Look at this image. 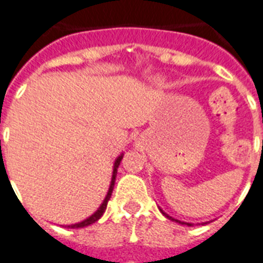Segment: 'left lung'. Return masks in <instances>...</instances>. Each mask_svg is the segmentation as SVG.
<instances>
[{"label": "left lung", "instance_id": "left-lung-1", "mask_svg": "<svg viewBox=\"0 0 263 263\" xmlns=\"http://www.w3.org/2000/svg\"><path fill=\"white\" fill-rule=\"evenodd\" d=\"M163 214H164V215H165V216H167V218H170V219L175 220V219H174V218H171V216H170V215H167V214H165V212H163ZM176 222H179V220H176ZM179 223H183V222H179ZM185 225H189V226H192V223H185Z\"/></svg>", "mask_w": 263, "mask_h": 263}]
</instances>
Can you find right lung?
<instances>
[{
    "instance_id": "obj_1",
    "label": "right lung",
    "mask_w": 263,
    "mask_h": 263,
    "mask_svg": "<svg viewBox=\"0 0 263 263\" xmlns=\"http://www.w3.org/2000/svg\"><path fill=\"white\" fill-rule=\"evenodd\" d=\"M121 158H123V156H120V157L116 160V163H114L113 179H111V183H110V189H109V192H107V196H106L105 201H103V203H102V205L98 208V211H96L93 215L89 216V218H87L85 220H83V222H80V223H74V225H70L69 228H73V229H78V228H85V226L95 223L96 220L99 219L100 216L103 215V212H105L106 207H107V203H109L110 197H111V192H113V187H114V180H116V174H117V168H118V165H120V161H121Z\"/></svg>"
}]
</instances>
